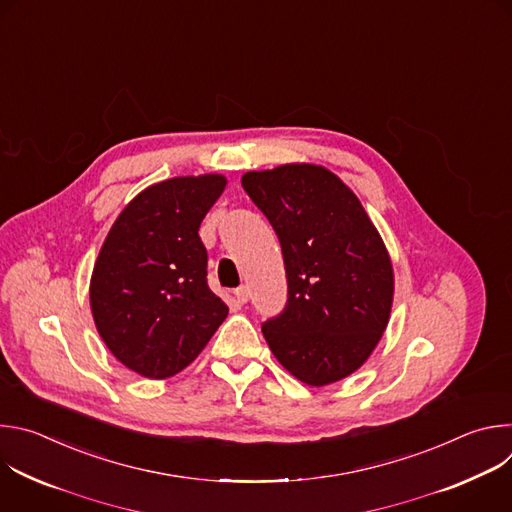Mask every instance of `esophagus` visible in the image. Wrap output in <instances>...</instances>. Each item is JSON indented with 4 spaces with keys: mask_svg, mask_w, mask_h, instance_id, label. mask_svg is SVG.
Here are the masks:
<instances>
[{
    "mask_svg": "<svg viewBox=\"0 0 512 512\" xmlns=\"http://www.w3.org/2000/svg\"><path fill=\"white\" fill-rule=\"evenodd\" d=\"M235 296H237L239 304H247V300H249V296H251V291H249V287H247V285H241V287H237Z\"/></svg>",
    "mask_w": 512,
    "mask_h": 512,
    "instance_id": "esophagus-1",
    "label": "esophagus"
}]
</instances>
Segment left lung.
<instances>
[{"label":"left lung","instance_id":"8db88e82","mask_svg":"<svg viewBox=\"0 0 512 512\" xmlns=\"http://www.w3.org/2000/svg\"><path fill=\"white\" fill-rule=\"evenodd\" d=\"M245 192L283 253L287 304L261 330L296 379L336 383L371 356L393 306V265L356 194L330 170L285 164L247 172Z\"/></svg>","mask_w":512,"mask_h":512}]
</instances>
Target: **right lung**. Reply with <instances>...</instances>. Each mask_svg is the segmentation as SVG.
<instances>
[{"instance_id": "1", "label": "right lung", "mask_w": 512, "mask_h": 512, "mask_svg": "<svg viewBox=\"0 0 512 512\" xmlns=\"http://www.w3.org/2000/svg\"><path fill=\"white\" fill-rule=\"evenodd\" d=\"M227 186L180 176L139 192L117 216L91 275L95 326L133 373L166 379L202 352L229 314L206 283L198 229Z\"/></svg>"}]
</instances>
